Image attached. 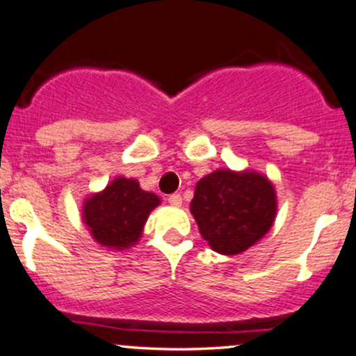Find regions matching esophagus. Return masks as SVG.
<instances>
[{"instance_id": "34e87169", "label": "esophagus", "mask_w": 356, "mask_h": 356, "mask_svg": "<svg viewBox=\"0 0 356 356\" xmlns=\"http://www.w3.org/2000/svg\"><path fill=\"white\" fill-rule=\"evenodd\" d=\"M169 204H170V206H175V207L181 206V204H182V195L181 194H170L169 195Z\"/></svg>"}]
</instances>
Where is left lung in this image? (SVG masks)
<instances>
[{"instance_id":"1","label":"left lung","mask_w":356,"mask_h":356,"mask_svg":"<svg viewBox=\"0 0 356 356\" xmlns=\"http://www.w3.org/2000/svg\"><path fill=\"white\" fill-rule=\"evenodd\" d=\"M276 192L263 174L219 169L197 182L191 212L201 236L219 254H239L271 229Z\"/></svg>"}]
</instances>
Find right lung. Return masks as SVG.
<instances>
[{
    "label": "right lung",
    "mask_w": 356,
    "mask_h": 356,
    "mask_svg": "<svg viewBox=\"0 0 356 356\" xmlns=\"http://www.w3.org/2000/svg\"><path fill=\"white\" fill-rule=\"evenodd\" d=\"M159 204L161 199L142 191L136 179L117 177L85 201L81 218L97 243L122 251L140 239L147 218Z\"/></svg>",
    "instance_id": "obj_1"
}]
</instances>
